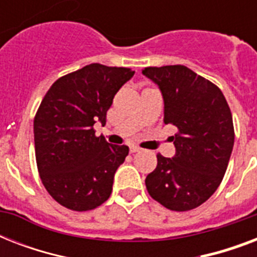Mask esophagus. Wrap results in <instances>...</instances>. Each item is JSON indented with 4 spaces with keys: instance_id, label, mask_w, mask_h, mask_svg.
Returning a JSON list of instances; mask_svg holds the SVG:
<instances>
[{
    "instance_id": "1",
    "label": "esophagus",
    "mask_w": 257,
    "mask_h": 257,
    "mask_svg": "<svg viewBox=\"0 0 257 257\" xmlns=\"http://www.w3.org/2000/svg\"><path fill=\"white\" fill-rule=\"evenodd\" d=\"M129 149H131V152H132V153L140 152V151H141L140 147H137V145H131V147H129Z\"/></svg>"
}]
</instances>
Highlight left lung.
<instances>
[{"mask_svg": "<svg viewBox=\"0 0 257 257\" xmlns=\"http://www.w3.org/2000/svg\"><path fill=\"white\" fill-rule=\"evenodd\" d=\"M143 74L163 94L164 122L177 128L175 156L159 153L145 185L165 208L191 211L215 193L227 171L235 141L231 109L215 84L187 66H149Z\"/></svg>", "mask_w": 257, "mask_h": 257, "instance_id": "obj_1", "label": "left lung"}]
</instances>
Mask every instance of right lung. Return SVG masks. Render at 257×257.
Listing matches in <instances>:
<instances>
[{
  "mask_svg": "<svg viewBox=\"0 0 257 257\" xmlns=\"http://www.w3.org/2000/svg\"><path fill=\"white\" fill-rule=\"evenodd\" d=\"M129 68L90 64L58 78L34 117V148L41 181L49 195L72 211H90L109 199L126 145L94 135L106 122L118 89L133 77Z\"/></svg>",
  "mask_w": 257,
  "mask_h": 257,
  "instance_id": "1",
  "label": "right lung"
}]
</instances>
